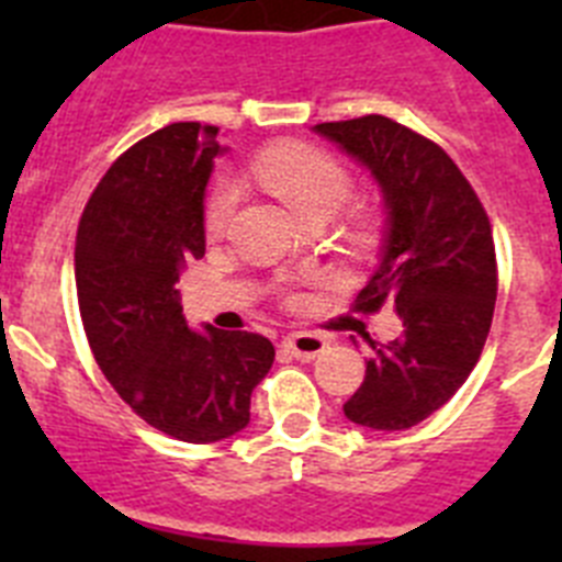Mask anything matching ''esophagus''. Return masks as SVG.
Listing matches in <instances>:
<instances>
[{
  "label": "esophagus",
  "mask_w": 562,
  "mask_h": 562,
  "mask_svg": "<svg viewBox=\"0 0 562 562\" xmlns=\"http://www.w3.org/2000/svg\"><path fill=\"white\" fill-rule=\"evenodd\" d=\"M326 346L329 342L324 340L321 335H310V331H297V335H290L281 340V349L286 351L290 357H295V360H315V357H321L326 351Z\"/></svg>",
  "instance_id": "esophagus-1"
}]
</instances>
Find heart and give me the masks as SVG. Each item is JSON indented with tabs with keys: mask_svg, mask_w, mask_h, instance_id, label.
<instances>
[{
	"mask_svg": "<svg viewBox=\"0 0 562 562\" xmlns=\"http://www.w3.org/2000/svg\"><path fill=\"white\" fill-rule=\"evenodd\" d=\"M256 177L292 207L297 220L335 216L351 196V173L337 157L317 146L290 143L278 146L256 162ZM238 182L225 177L211 188L205 202V231L222 233L238 205Z\"/></svg>",
	"mask_w": 562,
	"mask_h": 562,
	"instance_id": "heart-1",
	"label": "heart"
}]
</instances>
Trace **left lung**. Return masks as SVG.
<instances>
[{"mask_svg":"<svg viewBox=\"0 0 562 562\" xmlns=\"http://www.w3.org/2000/svg\"><path fill=\"white\" fill-rule=\"evenodd\" d=\"M315 132L374 177L385 207L380 265L355 310L391 301L402 317L396 340H369L366 380L342 414L371 430L414 428L464 385L484 349L498 295L493 227L445 148L408 126L366 114Z\"/></svg>","mask_w":562,"mask_h":562,"instance_id":"1","label":"left lung"}]
</instances>
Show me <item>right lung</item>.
Returning <instances> with one entry per match:
<instances>
[{
	"instance_id": "1",
	"label": "right lung",
	"mask_w": 562,
	"mask_h": 562,
	"mask_svg": "<svg viewBox=\"0 0 562 562\" xmlns=\"http://www.w3.org/2000/svg\"><path fill=\"white\" fill-rule=\"evenodd\" d=\"M220 128L171 123L112 162L83 207L76 284L98 366L137 416L191 445L250 422V394L276 349L265 335L196 331L177 281L205 256V188Z\"/></svg>"
}]
</instances>
